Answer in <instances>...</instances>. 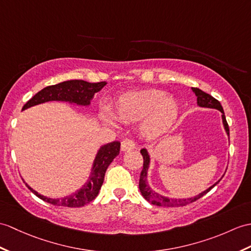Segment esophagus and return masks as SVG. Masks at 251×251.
Listing matches in <instances>:
<instances>
[{
	"label": "esophagus",
	"instance_id": "34e87169",
	"mask_svg": "<svg viewBox=\"0 0 251 251\" xmlns=\"http://www.w3.org/2000/svg\"><path fill=\"white\" fill-rule=\"evenodd\" d=\"M135 142H133L131 139H125L121 143V150L124 151V152L125 151H130L135 148Z\"/></svg>",
	"mask_w": 251,
	"mask_h": 251
}]
</instances>
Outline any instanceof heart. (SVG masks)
Returning a JSON list of instances; mask_svg holds the SVG:
<instances>
[{
    "instance_id": "b5f03b06",
    "label": "heart",
    "mask_w": 251,
    "mask_h": 251,
    "mask_svg": "<svg viewBox=\"0 0 251 251\" xmlns=\"http://www.w3.org/2000/svg\"><path fill=\"white\" fill-rule=\"evenodd\" d=\"M179 104L176 98L167 95L161 90H144L122 95L115 101L113 115L124 123L141 122V131L145 137L157 138L167 132L176 121ZM103 119L110 124L114 120L109 113H103Z\"/></svg>"
}]
</instances>
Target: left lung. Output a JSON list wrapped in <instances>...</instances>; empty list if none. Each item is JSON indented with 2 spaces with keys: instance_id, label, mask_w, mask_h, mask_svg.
<instances>
[{
  "instance_id": "8db88e82",
  "label": "left lung",
  "mask_w": 251,
  "mask_h": 251,
  "mask_svg": "<svg viewBox=\"0 0 251 251\" xmlns=\"http://www.w3.org/2000/svg\"><path fill=\"white\" fill-rule=\"evenodd\" d=\"M191 90L194 91V93L197 96V102L200 107H204V108H212V109H217L219 111L223 113V123L225 126V129L228 133V136H230L229 132V125L226 123V116L223 106H221L220 102L215 99L213 96H211L207 93L201 91L198 87H191ZM140 153L142 154L143 157V169L141 171V174H140V179H139V188L140 191H141L142 196L144 197L145 200H148L149 202L152 203L154 205L157 206H168V207H174V206H185L187 204H190V203L197 201L198 199H200L204 195H206L207 192L211 190L214 186H216L220 179L217 183H215L213 186H211L208 189L204 190L201 192L200 195H198L194 198H187V199H172V198H167L165 196H161L159 194H157L156 191H154L152 188L148 185V170H149V166H150V155L148 153V151L145 149H142L140 151Z\"/></svg>"
}]
</instances>
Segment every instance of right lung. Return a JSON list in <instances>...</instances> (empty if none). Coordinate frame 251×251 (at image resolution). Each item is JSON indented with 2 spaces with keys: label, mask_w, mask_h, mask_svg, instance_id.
<instances>
[{
  "label": "right lung",
  "mask_w": 251,
  "mask_h": 251,
  "mask_svg": "<svg viewBox=\"0 0 251 251\" xmlns=\"http://www.w3.org/2000/svg\"><path fill=\"white\" fill-rule=\"evenodd\" d=\"M106 84V81L97 83H90L83 80L64 81V82L47 86L42 91H39L23 106L22 110L52 100L68 101L80 104V106H89L95 93L100 91ZM120 149L121 143L119 141L108 143L99 149L94 164H93L89 182L85 183L82 188L74 192L71 196L61 198V199H51V198L39 195L37 191L32 189L26 183L25 185L35 196H37L39 199L44 200L45 202L50 203V204L56 206L81 207L90 203L97 197L103 183L104 173L107 171V168L115 157L120 154Z\"/></svg>",
  "instance_id": "add662e5"
}]
</instances>
